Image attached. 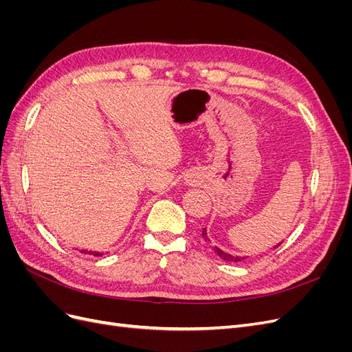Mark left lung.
<instances>
[{
    "instance_id": "1",
    "label": "left lung",
    "mask_w": 352,
    "mask_h": 352,
    "mask_svg": "<svg viewBox=\"0 0 352 352\" xmlns=\"http://www.w3.org/2000/svg\"><path fill=\"white\" fill-rule=\"evenodd\" d=\"M202 238H204V241H210L208 239V236H207V229H202ZM282 243V242H280ZM280 243H278V245H276V247H273V248H278L279 247V245ZM212 250H214L216 252H217V255H220V257L223 258V260H226V261H242V260H245L243 257H238V255H232V254H228V252H225V251H221L219 247H214V248H212Z\"/></svg>"
}]
</instances>
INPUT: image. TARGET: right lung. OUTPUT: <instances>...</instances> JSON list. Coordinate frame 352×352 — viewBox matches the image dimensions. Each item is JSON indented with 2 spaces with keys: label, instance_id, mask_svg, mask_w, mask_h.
<instances>
[{
  "label": "right lung",
  "instance_id": "add662e5",
  "mask_svg": "<svg viewBox=\"0 0 352 352\" xmlns=\"http://www.w3.org/2000/svg\"><path fill=\"white\" fill-rule=\"evenodd\" d=\"M80 252H83V254H92V255H101L100 252H94V251H85V250H82Z\"/></svg>",
  "mask_w": 352,
  "mask_h": 352
}]
</instances>
